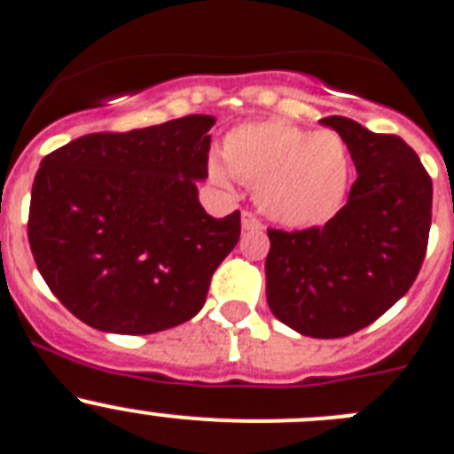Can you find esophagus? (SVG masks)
<instances>
[{
	"mask_svg": "<svg viewBox=\"0 0 454 454\" xmlns=\"http://www.w3.org/2000/svg\"><path fill=\"white\" fill-rule=\"evenodd\" d=\"M240 224H243V231H261L262 223L252 214V211H243L240 215Z\"/></svg>",
	"mask_w": 454,
	"mask_h": 454,
	"instance_id": "1",
	"label": "esophagus"
}]
</instances>
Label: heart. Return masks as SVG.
Returning a JSON list of instances; mask_svg holds the SVG:
<instances>
[{
	"mask_svg": "<svg viewBox=\"0 0 454 454\" xmlns=\"http://www.w3.org/2000/svg\"><path fill=\"white\" fill-rule=\"evenodd\" d=\"M223 161L211 160L214 183L231 176L256 192L276 223L309 230L334 218L348 196L352 155L336 131H305L285 120L247 122L223 142Z\"/></svg>",
	"mask_w": 454,
	"mask_h": 454,
	"instance_id": "1",
	"label": "heart"
}]
</instances>
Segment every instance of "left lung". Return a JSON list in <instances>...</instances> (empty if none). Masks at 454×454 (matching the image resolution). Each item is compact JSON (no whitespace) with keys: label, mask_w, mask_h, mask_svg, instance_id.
<instances>
[{"label":"left lung","mask_w":454,"mask_h":454,"mask_svg":"<svg viewBox=\"0 0 454 454\" xmlns=\"http://www.w3.org/2000/svg\"><path fill=\"white\" fill-rule=\"evenodd\" d=\"M348 145L356 180L323 227L270 230L271 314L303 336L339 339L377 321L417 278L433 218V180L401 137L323 118Z\"/></svg>","instance_id":"left-lung-1"}]
</instances>
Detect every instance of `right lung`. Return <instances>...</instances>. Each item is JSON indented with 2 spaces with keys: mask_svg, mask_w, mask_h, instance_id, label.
Here are the masks:
<instances>
[{
  "mask_svg": "<svg viewBox=\"0 0 454 454\" xmlns=\"http://www.w3.org/2000/svg\"><path fill=\"white\" fill-rule=\"evenodd\" d=\"M214 115L127 133H89L42 160L28 243L42 278L86 325L153 334L202 309L211 274L236 247L240 214L198 200Z\"/></svg>",
  "mask_w": 454,
  "mask_h": 454,
  "instance_id": "1",
  "label": "right lung"
}]
</instances>
